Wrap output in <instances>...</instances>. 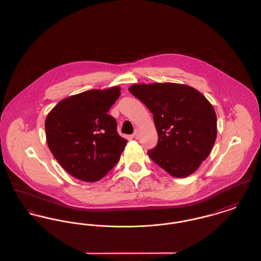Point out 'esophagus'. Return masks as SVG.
<instances>
[{"label":"esophagus","instance_id":"obj_1","mask_svg":"<svg viewBox=\"0 0 261 261\" xmlns=\"http://www.w3.org/2000/svg\"><path fill=\"white\" fill-rule=\"evenodd\" d=\"M133 137H134V138H136V139H137V138L139 137V129L136 128V130H135V133H134Z\"/></svg>","mask_w":261,"mask_h":261}]
</instances>
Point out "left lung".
Returning <instances> with one entry per match:
<instances>
[{
    "instance_id": "8db88e82",
    "label": "left lung",
    "mask_w": 261,
    "mask_h": 261,
    "mask_svg": "<svg viewBox=\"0 0 261 261\" xmlns=\"http://www.w3.org/2000/svg\"><path fill=\"white\" fill-rule=\"evenodd\" d=\"M153 114L158 143L151 159L175 178H186L204 161L217 137L212 104L198 90L180 83H138L128 88Z\"/></svg>"
}]
</instances>
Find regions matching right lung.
<instances>
[{
  "instance_id": "1",
  "label": "right lung",
  "mask_w": 261,
  "mask_h": 261,
  "mask_svg": "<svg viewBox=\"0 0 261 261\" xmlns=\"http://www.w3.org/2000/svg\"><path fill=\"white\" fill-rule=\"evenodd\" d=\"M121 87L91 89L61 100L45 121L47 144L69 175L94 182L120 160L127 140L108 114Z\"/></svg>"
}]
</instances>
